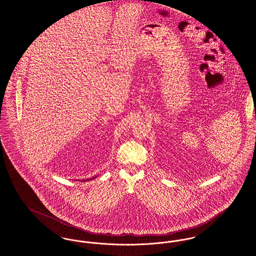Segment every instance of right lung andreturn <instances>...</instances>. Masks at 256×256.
Listing matches in <instances>:
<instances>
[{"mask_svg":"<svg viewBox=\"0 0 256 256\" xmlns=\"http://www.w3.org/2000/svg\"><path fill=\"white\" fill-rule=\"evenodd\" d=\"M84 181H86V180H84Z\"/></svg>","mask_w":256,"mask_h":256,"instance_id":"add662e5","label":"right lung"}]
</instances>
